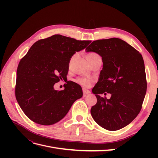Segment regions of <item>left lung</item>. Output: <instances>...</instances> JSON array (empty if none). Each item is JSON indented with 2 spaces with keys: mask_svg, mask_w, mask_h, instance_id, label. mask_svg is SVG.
Returning a JSON list of instances; mask_svg holds the SVG:
<instances>
[{
  "mask_svg": "<svg viewBox=\"0 0 158 158\" xmlns=\"http://www.w3.org/2000/svg\"><path fill=\"white\" fill-rule=\"evenodd\" d=\"M80 44L74 38L54 35L36 41L20 60L16 98L33 122L53 125L66 116L76 100L82 98L78 84L66 82L60 90L53 87L61 80L66 81L71 57L83 49Z\"/></svg>",
  "mask_w": 158,
  "mask_h": 158,
  "instance_id": "1",
  "label": "left lung"
}]
</instances>
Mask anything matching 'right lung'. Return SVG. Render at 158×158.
<instances>
[{"mask_svg":"<svg viewBox=\"0 0 158 158\" xmlns=\"http://www.w3.org/2000/svg\"><path fill=\"white\" fill-rule=\"evenodd\" d=\"M92 50L102 57L103 65L97 103L91 114L103 128L117 131L130 124L142 109L147 89L144 60L139 52L118 38L95 41ZM106 91L111 95L102 97Z\"/></svg>","mask_w":158,"mask_h":158,"instance_id":"obj_1","label":"right lung"}]
</instances>
